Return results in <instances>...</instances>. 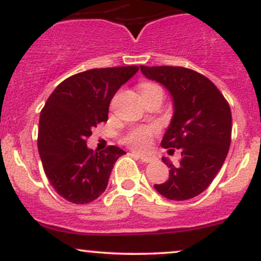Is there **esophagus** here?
I'll return each mask as SVG.
<instances>
[{"label":"esophagus","instance_id":"esophagus-1","mask_svg":"<svg viewBox=\"0 0 261 261\" xmlns=\"http://www.w3.org/2000/svg\"><path fill=\"white\" fill-rule=\"evenodd\" d=\"M135 155H137V157L140 158L141 162H143V163H152V162L155 161V158L153 155H148V154H137V153H134Z\"/></svg>","mask_w":261,"mask_h":261}]
</instances>
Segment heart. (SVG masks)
I'll use <instances>...</instances> for the list:
<instances>
[{
  "instance_id": "1",
  "label": "heart",
  "mask_w": 261,
  "mask_h": 261,
  "mask_svg": "<svg viewBox=\"0 0 261 261\" xmlns=\"http://www.w3.org/2000/svg\"><path fill=\"white\" fill-rule=\"evenodd\" d=\"M155 88H161V87L154 85V83H143L141 86V92L151 91V89ZM155 133H157V128L154 126H140L131 130L125 136L124 141L131 148L139 149V151H145V149L149 148V146H151Z\"/></svg>"
}]
</instances>
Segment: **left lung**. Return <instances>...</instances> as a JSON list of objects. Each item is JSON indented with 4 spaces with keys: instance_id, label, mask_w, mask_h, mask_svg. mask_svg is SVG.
Returning <instances> with one entry per match:
<instances>
[{
    "instance_id": "8db88e82",
    "label": "left lung",
    "mask_w": 261,
    "mask_h": 261,
    "mask_svg": "<svg viewBox=\"0 0 261 261\" xmlns=\"http://www.w3.org/2000/svg\"><path fill=\"white\" fill-rule=\"evenodd\" d=\"M140 68L172 95L174 114L161 146L181 152L178 166L162 158L169 168V179L154 184V189L169 200L193 199L211 184L228 153L232 136L229 104L207 77L190 68L142 65Z\"/></svg>"
}]
</instances>
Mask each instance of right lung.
I'll return each instance as SVG.
<instances>
[{
  "label": "right lung",
  "mask_w": 261,
  "mask_h": 261,
  "mask_svg": "<svg viewBox=\"0 0 261 261\" xmlns=\"http://www.w3.org/2000/svg\"><path fill=\"white\" fill-rule=\"evenodd\" d=\"M139 66L93 68L62 81L39 119L38 149L50 184L73 203H88L106 190L114 163L125 151L87 147L92 128L108 120L110 100Z\"/></svg>",
  "instance_id": "right-lung-1"
}]
</instances>
